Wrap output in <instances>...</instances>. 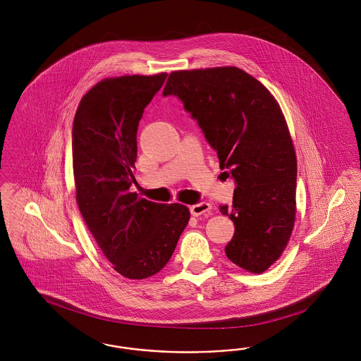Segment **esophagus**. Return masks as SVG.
<instances>
[{
	"label": "esophagus",
	"instance_id": "1",
	"mask_svg": "<svg viewBox=\"0 0 361 361\" xmlns=\"http://www.w3.org/2000/svg\"><path fill=\"white\" fill-rule=\"evenodd\" d=\"M189 209H190V214H192L193 216L207 215V214H209V211H211V204H209V203H206V202H203V203H197V204L190 206Z\"/></svg>",
	"mask_w": 361,
	"mask_h": 361
}]
</instances>
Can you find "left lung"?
Segmentation results:
<instances>
[{"label":"left lung","instance_id":"left-lung-1","mask_svg":"<svg viewBox=\"0 0 361 361\" xmlns=\"http://www.w3.org/2000/svg\"><path fill=\"white\" fill-rule=\"evenodd\" d=\"M162 94L184 103L235 181L233 206H221L235 227L226 256L247 272H265L287 247L296 214L298 164L280 105L235 66L172 71Z\"/></svg>","mask_w":361,"mask_h":361}]
</instances>
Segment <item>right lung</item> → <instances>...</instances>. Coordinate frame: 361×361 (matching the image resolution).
Masks as SVG:
<instances>
[{
    "label": "right lung",
    "instance_id": "1",
    "mask_svg": "<svg viewBox=\"0 0 361 361\" xmlns=\"http://www.w3.org/2000/svg\"><path fill=\"white\" fill-rule=\"evenodd\" d=\"M166 75L104 78L81 99L73 121L80 212L114 269L131 280L150 277L166 265L190 218L187 206L158 204L130 192L137 124Z\"/></svg>",
    "mask_w": 361,
    "mask_h": 361
}]
</instances>
